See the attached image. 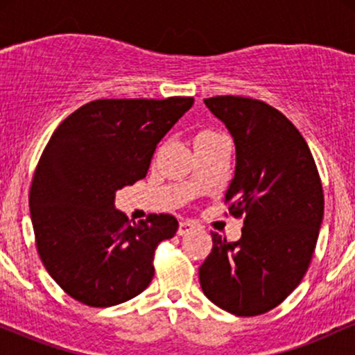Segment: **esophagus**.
Here are the masks:
<instances>
[{"mask_svg":"<svg viewBox=\"0 0 355 355\" xmlns=\"http://www.w3.org/2000/svg\"><path fill=\"white\" fill-rule=\"evenodd\" d=\"M195 230V223L191 222H180L178 225V235H189L190 232Z\"/></svg>","mask_w":355,"mask_h":355,"instance_id":"esophagus-1","label":"esophagus"}]
</instances>
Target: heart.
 I'll return each mask as SVG.
<instances>
[{"label":"heart","mask_w":355,"mask_h":355,"mask_svg":"<svg viewBox=\"0 0 355 355\" xmlns=\"http://www.w3.org/2000/svg\"><path fill=\"white\" fill-rule=\"evenodd\" d=\"M205 133H209V132H205Z\"/></svg>","instance_id":"b5f03b06"}]
</instances>
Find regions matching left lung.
I'll list each match as a JSON object with an SVG mask.
<instances>
[{
	"label": "left lung",
	"mask_w": 355,
	"mask_h": 355,
	"mask_svg": "<svg viewBox=\"0 0 355 355\" xmlns=\"http://www.w3.org/2000/svg\"><path fill=\"white\" fill-rule=\"evenodd\" d=\"M203 103L234 138L225 202L245 220L237 242L211 232L214 247L198 268L202 291L234 315H260L291 295L311 263L324 217L319 172L307 141L279 110L232 95Z\"/></svg>",
	"instance_id": "1"
}]
</instances>
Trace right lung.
Here are the masks:
<instances>
[{
  "instance_id": "right-lung-1",
  "label": "right lung",
  "mask_w": 355,
  "mask_h": 355,
  "mask_svg": "<svg viewBox=\"0 0 355 355\" xmlns=\"http://www.w3.org/2000/svg\"><path fill=\"white\" fill-rule=\"evenodd\" d=\"M191 105L95 100L51 135L31 183V222L44 268L78 302L112 307L152 282L155 248L177 234V218L153 214L132 225L115 195L146 177L158 141Z\"/></svg>"
}]
</instances>
